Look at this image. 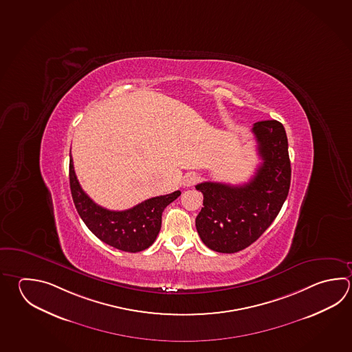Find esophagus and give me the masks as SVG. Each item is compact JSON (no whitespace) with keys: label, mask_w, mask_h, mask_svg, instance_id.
I'll return each mask as SVG.
<instances>
[{"label":"esophagus","mask_w":352,"mask_h":352,"mask_svg":"<svg viewBox=\"0 0 352 352\" xmlns=\"http://www.w3.org/2000/svg\"><path fill=\"white\" fill-rule=\"evenodd\" d=\"M198 180H199V178H198V175H197V174H194V173H189V174H186V177H184V179H183V186H194Z\"/></svg>","instance_id":"34e87169"}]
</instances>
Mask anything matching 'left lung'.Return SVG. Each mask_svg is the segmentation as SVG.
Masks as SVG:
<instances>
[{
    "instance_id": "8db88e82",
    "label": "left lung",
    "mask_w": 352,
    "mask_h": 352,
    "mask_svg": "<svg viewBox=\"0 0 352 352\" xmlns=\"http://www.w3.org/2000/svg\"><path fill=\"white\" fill-rule=\"evenodd\" d=\"M261 164L243 186L204 182L203 208L195 226L200 239L214 252H240L272 226L286 200L292 180L285 128L278 120L252 126Z\"/></svg>"
}]
</instances>
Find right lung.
Listing matches in <instances>:
<instances>
[{
    "label": "right lung",
    "mask_w": 352,
    "mask_h": 352,
    "mask_svg": "<svg viewBox=\"0 0 352 352\" xmlns=\"http://www.w3.org/2000/svg\"><path fill=\"white\" fill-rule=\"evenodd\" d=\"M69 186L76 209L87 228L103 243L126 252H142L152 245L160 234L162 212L180 195L177 190L144 200L126 210H108L96 204L80 188L71 151Z\"/></svg>",
    "instance_id": "right-lung-1"
}]
</instances>
